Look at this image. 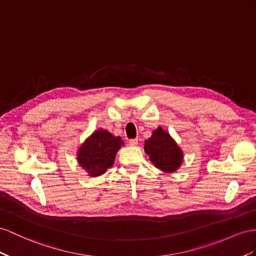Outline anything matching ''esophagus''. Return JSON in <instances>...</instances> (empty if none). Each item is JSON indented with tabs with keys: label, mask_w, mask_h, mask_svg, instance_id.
Segmentation results:
<instances>
[{
	"label": "esophagus",
	"mask_w": 256,
	"mask_h": 256,
	"mask_svg": "<svg viewBox=\"0 0 256 256\" xmlns=\"http://www.w3.org/2000/svg\"><path fill=\"white\" fill-rule=\"evenodd\" d=\"M128 144H130V146H137V145H138V140H137V138H134V140H130V142H128Z\"/></svg>",
	"instance_id": "1"
}]
</instances>
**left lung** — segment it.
<instances>
[{
  "instance_id": "left-lung-1",
  "label": "left lung",
  "mask_w": 256,
  "mask_h": 256,
  "mask_svg": "<svg viewBox=\"0 0 256 256\" xmlns=\"http://www.w3.org/2000/svg\"><path fill=\"white\" fill-rule=\"evenodd\" d=\"M144 149L156 168L164 173L176 172L184 160V152L168 130L161 126L154 130L145 140Z\"/></svg>"
}]
</instances>
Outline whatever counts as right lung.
<instances>
[{
  "label": "right lung",
  "instance_id": "obj_1",
  "mask_svg": "<svg viewBox=\"0 0 256 256\" xmlns=\"http://www.w3.org/2000/svg\"><path fill=\"white\" fill-rule=\"evenodd\" d=\"M123 145L120 136L98 128L78 146L76 161L88 176L97 178L114 166L116 154Z\"/></svg>",
  "mask_w": 256,
  "mask_h": 256
}]
</instances>
